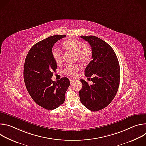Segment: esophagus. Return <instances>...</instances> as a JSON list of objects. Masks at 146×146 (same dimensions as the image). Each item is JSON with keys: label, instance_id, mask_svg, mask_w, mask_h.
Here are the masks:
<instances>
[{"label": "esophagus", "instance_id": "34e87169", "mask_svg": "<svg viewBox=\"0 0 146 146\" xmlns=\"http://www.w3.org/2000/svg\"><path fill=\"white\" fill-rule=\"evenodd\" d=\"M70 84H73V83L74 82V80L73 79H70Z\"/></svg>", "mask_w": 146, "mask_h": 146}]
</instances>
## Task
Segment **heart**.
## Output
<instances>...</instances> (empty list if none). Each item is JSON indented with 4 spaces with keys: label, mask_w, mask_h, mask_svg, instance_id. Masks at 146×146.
Here are the masks:
<instances>
[{
    "label": "heart",
    "mask_w": 146,
    "mask_h": 146,
    "mask_svg": "<svg viewBox=\"0 0 146 146\" xmlns=\"http://www.w3.org/2000/svg\"><path fill=\"white\" fill-rule=\"evenodd\" d=\"M62 46L66 50L74 52L75 60H78L82 62H85L89 60L92 55V50L89 46L84 44L82 41L74 38L67 39L62 43ZM52 55L57 64H59L62 62L63 54L60 50L53 48ZM80 68V66L78 64L70 65L65 68L64 73L70 76H74Z\"/></svg>",
    "instance_id": "obj_1"
}]
</instances>
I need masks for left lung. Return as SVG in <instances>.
Masks as SVG:
<instances>
[{
    "label": "left lung",
    "mask_w": 146,
    "mask_h": 146,
    "mask_svg": "<svg viewBox=\"0 0 146 146\" xmlns=\"http://www.w3.org/2000/svg\"><path fill=\"white\" fill-rule=\"evenodd\" d=\"M91 47L92 60L85 69V76L93 84L80 80L82 87L79 91L81 103L88 109L96 111L107 107L118 90L120 68L117 55L105 41L94 36H81Z\"/></svg>",
    "instance_id": "left-lung-1"
}]
</instances>
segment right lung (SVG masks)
<instances>
[{
  "mask_svg": "<svg viewBox=\"0 0 146 146\" xmlns=\"http://www.w3.org/2000/svg\"><path fill=\"white\" fill-rule=\"evenodd\" d=\"M66 36L54 35L39 41L30 49L25 61L24 78L27 89L36 104L49 110L64 103L70 86L67 77L56 81L51 80L57 68L52 48L58 40Z\"/></svg>",
  "mask_w": 146,
  "mask_h": 146,
  "instance_id": "add662e5",
  "label": "right lung"
}]
</instances>
